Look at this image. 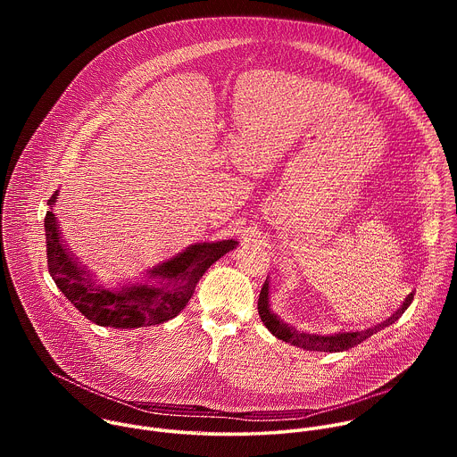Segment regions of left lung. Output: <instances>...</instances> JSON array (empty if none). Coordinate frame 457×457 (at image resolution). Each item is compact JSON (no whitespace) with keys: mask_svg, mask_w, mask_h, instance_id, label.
Masks as SVG:
<instances>
[{"mask_svg":"<svg viewBox=\"0 0 457 457\" xmlns=\"http://www.w3.org/2000/svg\"><path fill=\"white\" fill-rule=\"evenodd\" d=\"M414 295L411 293L403 305L390 316L385 321L374 325V328H369L365 331H354V333H337V335H329V337H323V335H316V333H303L298 331L295 328H291L289 323H284L271 309H270V282L266 280L262 286V291H260L258 296V314L260 320L264 321V325L268 328V331L277 337L278 340H284L291 345L302 347L305 351H318V353H340V351H347L358 344H361L363 340L370 338L372 335H376L378 331L388 328V325H393L403 312L405 309L412 303Z\"/></svg>","mask_w":457,"mask_h":457,"instance_id":"obj_1","label":"left lung"}]
</instances>
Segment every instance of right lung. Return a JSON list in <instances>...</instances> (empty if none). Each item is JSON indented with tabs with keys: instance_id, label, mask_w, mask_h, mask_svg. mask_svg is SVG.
Masks as SVG:
<instances>
[{
	"instance_id": "right-lung-1",
	"label": "right lung",
	"mask_w": 457,
	"mask_h": 457,
	"mask_svg": "<svg viewBox=\"0 0 457 457\" xmlns=\"http://www.w3.org/2000/svg\"><path fill=\"white\" fill-rule=\"evenodd\" d=\"M55 199L57 191L50 197V212L45 215L48 273L71 303L103 328L137 329L175 318L193 296L195 286L208 268L238 244L233 238L193 244L168 262L150 270L146 280L103 287L62 244L57 217L52 212Z\"/></svg>"
}]
</instances>
